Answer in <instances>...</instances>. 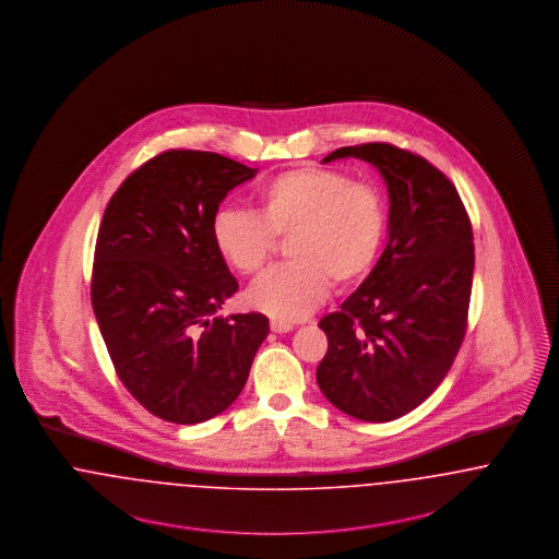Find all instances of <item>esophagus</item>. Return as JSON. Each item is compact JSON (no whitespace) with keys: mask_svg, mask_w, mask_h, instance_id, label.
Listing matches in <instances>:
<instances>
[{"mask_svg":"<svg viewBox=\"0 0 559 559\" xmlns=\"http://www.w3.org/2000/svg\"><path fill=\"white\" fill-rule=\"evenodd\" d=\"M294 328V323L290 321H282V319H271V332L275 334H286Z\"/></svg>","mask_w":559,"mask_h":559,"instance_id":"esophagus-1","label":"esophagus"}]
</instances>
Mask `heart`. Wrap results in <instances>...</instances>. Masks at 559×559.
I'll return each instance as SVG.
<instances>
[{"mask_svg": "<svg viewBox=\"0 0 559 559\" xmlns=\"http://www.w3.org/2000/svg\"><path fill=\"white\" fill-rule=\"evenodd\" d=\"M389 234V206L378 186L344 170L296 167L277 173L254 192V215L218 211L211 236L218 257L243 275L267 265L275 238L288 240L292 263L265 273L248 305L292 321L319 307L332 282L355 286L376 267Z\"/></svg>", "mask_w": 559, "mask_h": 559, "instance_id": "obj_1", "label": "heart"}]
</instances>
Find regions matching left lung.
Listing matches in <instances>:
<instances>
[{"label": "left lung", "instance_id": "left-lung-1", "mask_svg": "<svg viewBox=\"0 0 559 559\" xmlns=\"http://www.w3.org/2000/svg\"><path fill=\"white\" fill-rule=\"evenodd\" d=\"M389 188V240L338 313L319 321L328 353L317 384L341 412L390 421L421 405L449 373L467 325L474 236L455 186L426 158L390 144L346 146Z\"/></svg>", "mask_w": 559, "mask_h": 559}]
</instances>
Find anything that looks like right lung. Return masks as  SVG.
I'll return each mask as SVG.
<instances>
[{"instance_id":"add662e5","label":"right lung","mask_w":559,"mask_h":559,"mask_svg":"<svg viewBox=\"0 0 559 559\" xmlns=\"http://www.w3.org/2000/svg\"><path fill=\"white\" fill-rule=\"evenodd\" d=\"M254 175L215 152L167 150L133 170L104 211L97 325L124 389L165 421L225 412L267 338L261 313L217 316L238 282L211 236L223 198Z\"/></svg>"}]
</instances>
